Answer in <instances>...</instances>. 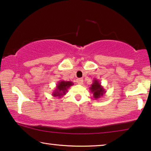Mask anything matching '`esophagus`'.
<instances>
[{"label": "esophagus", "instance_id": "obj_1", "mask_svg": "<svg viewBox=\"0 0 151 151\" xmlns=\"http://www.w3.org/2000/svg\"><path fill=\"white\" fill-rule=\"evenodd\" d=\"M77 83L78 84H79V85H82L83 83V79H81V78H79V79H77Z\"/></svg>", "mask_w": 151, "mask_h": 151}]
</instances>
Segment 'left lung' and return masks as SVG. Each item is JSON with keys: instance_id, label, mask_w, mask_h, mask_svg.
I'll return each mask as SVG.
<instances>
[{"instance_id": "obj_1", "label": "left lung", "mask_w": 151, "mask_h": 151, "mask_svg": "<svg viewBox=\"0 0 151 151\" xmlns=\"http://www.w3.org/2000/svg\"><path fill=\"white\" fill-rule=\"evenodd\" d=\"M90 90L92 94L94 99H99L106 94V91L103 86L101 85V83L97 79H94L92 81L91 86L90 87Z\"/></svg>"}]
</instances>
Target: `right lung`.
I'll return each mask as SVG.
<instances>
[{"label": "right lung", "mask_w": 151, "mask_h": 151, "mask_svg": "<svg viewBox=\"0 0 151 151\" xmlns=\"http://www.w3.org/2000/svg\"><path fill=\"white\" fill-rule=\"evenodd\" d=\"M72 85H74V83L72 81H66L61 80L58 82L55 90L52 92V95L53 96H57L58 98H61L62 96L65 95L68 88Z\"/></svg>", "instance_id": "obj_1"}]
</instances>
